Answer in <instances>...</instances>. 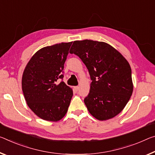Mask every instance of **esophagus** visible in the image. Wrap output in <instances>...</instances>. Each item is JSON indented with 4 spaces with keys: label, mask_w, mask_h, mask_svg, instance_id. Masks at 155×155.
<instances>
[{
    "label": "esophagus",
    "mask_w": 155,
    "mask_h": 155,
    "mask_svg": "<svg viewBox=\"0 0 155 155\" xmlns=\"http://www.w3.org/2000/svg\"><path fill=\"white\" fill-rule=\"evenodd\" d=\"M74 90L76 91H78V89H79V87H78V86H75V87H74Z\"/></svg>",
    "instance_id": "34e87169"
}]
</instances>
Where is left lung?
I'll return each instance as SVG.
<instances>
[{
  "label": "left lung",
  "instance_id": "left-lung-1",
  "mask_svg": "<svg viewBox=\"0 0 155 155\" xmlns=\"http://www.w3.org/2000/svg\"><path fill=\"white\" fill-rule=\"evenodd\" d=\"M70 53L77 55L89 72L92 83L84 103L90 114L100 121L119 114L133 91L127 61L109 44L92 40L74 41Z\"/></svg>",
  "mask_w": 155,
  "mask_h": 155
}]
</instances>
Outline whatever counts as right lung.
I'll return each mask as SVG.
<instances>
[{"mask_svg": "<svg viewBox=\"0 0 155 155\" xmlns=\"http://www.w3.org/2000/svg\"><path fill=\"white\" fill-rule=\"evenodd\" d=\"M72 43H61L41 48L25 68L22 77L25 99L29 108L43 120L58 121L68 112L73 92L61 80Z\"/></svg>", "mask_w": 155, "mask_h": 155, "instance_id": "right-lung-1", "label": "right lung"}]
</instances>
